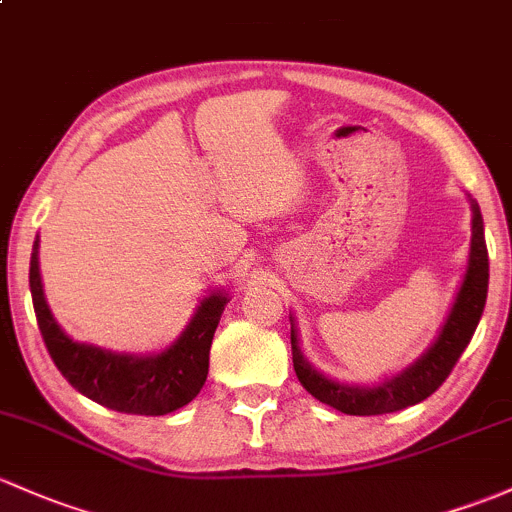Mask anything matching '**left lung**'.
<instances>
[{
    "instance_id": "1",
    "label": "left lung",
    "mask_w": 512,
    "mask_h": 512,
    "mask_svg": "<svg viewBox=\"0 0 512 512\" xmlns=\"http://www.w3.org/2000/svg\"><path fill=\"white\" fill-rule=\"evenodd\" d=\"M469 203L471 247L459 292H456L454 304H451L449 314H446L432 346L419 355L414 363L402 368L400 373L383 378L375 385H351L341 383L336 378H328L321 370H316L304 351H301L297 324H294V316L289 314V321H292L294 373H297L299 383L304 385L309 395H314L319 402L343 414L370 417V414L400 412L405 407L417 405V402L427 400L432 392H437V387L449 378L451 368L461 358V353L466 351L473 331H476L478 321H481L488 294V250L486 238H483L481 208H478V203L471 196Z\"/></svg>"
}]
</instances>
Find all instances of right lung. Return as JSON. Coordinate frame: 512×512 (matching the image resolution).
Listing matches in <instances>:
<instances>
[{
  "instance_id": "right-lung-1",
  "label": "right lung",
  "mask_w": 512,
  "mask_h": 512,
  "mask_svg": "<svg viewBox=\"0 0 512 512\" xmlns=\"http://www.w3.org/2000/svg\"><path fill=\"white\" fill-rule=\"evenodd\" d=\"M43 343L63 378L107 410L161 417L181 410L201 392L208 378V353L213 333L230 297L225 289H211L193 311L184 331L157 353H122L93 343L75 341L63 331L43 294L39 267V235L29 267Z\"/></svg>"
}]
</instances>
